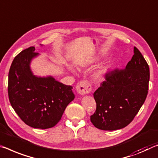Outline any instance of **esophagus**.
Listing matches in <instances>:
<instances>
[{
  "instance_id": "esophagus-1",
  "label": "esophagus",
  "mask_w": 158,
  "mask_h": 158,
  "mask_svg": "<svg viewBox=\"0 0 158 158\" xmlns=\"http://www.w3.org/2000/svg\"><path fill=\"white\" fill-rule=\"evenodd\" d=\"M76 89L78 94L80 95L89 94L92 90L91 84L89 81H81L77 84Z\"/></svg>"
}]
</instances>
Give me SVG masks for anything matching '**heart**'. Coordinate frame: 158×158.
Here are the masks:
<instances>
[{"label":"heart","mask_w":158,"mask_h":158,"mask_svg":"<svg viewBox=\"0 0 158 158\" xmlns=\"http://www.w3.org/2000/svg\"><path fill=\"white\" fill-rule=\"evenodd\" d=\"M106 72V68H101V69H98V70H97L96 72H95L94 75H93V77H94V79L100 80V79H101L102 77H103L104 74Z\"/></svg>","instance_id":"heart-1"}]
</instances>
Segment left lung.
I'll list each match as a JSON object with an SVG mask.
<instances>
[{
  "instance_id": "obj_1",
  "label": "left lung",
  "mask_w": 158,
  "mask_h": 158,
  "mask_svg": "<svg viewBox=\"0 0 158 158\" xmlns=\"http://www.w3.org/2000/svg\"><path fill=\"white\" fill-rule=\"evenodd\" d=\"M105 80L94 92L96 110L91 122L96 128L113 131L127 127L139 112L148 95L150 69L136 47L123 69L105 74Z\"/></svg>"
}]
</instances>
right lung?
Instances as JSON below:
<instances>
[{
    "mask_svg": "<svg viewBox=\"0 0 158 158\" xmlns=\"http://www.w3.org/2000/svg\"><path fill=\"white\" fill-rule=\"evenodd\" d=\"M31 46L15 57L8 74V97L12 108L25 124L36 129L52 128L74 98L72 86L53 77H37L30 69L38 56Z\"/></svg>",
    "mask_w": 158,
    "mask_h": 158,
    "instance_id": "1",
    "label": "right lung"
}]
</instances>
